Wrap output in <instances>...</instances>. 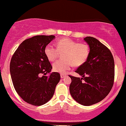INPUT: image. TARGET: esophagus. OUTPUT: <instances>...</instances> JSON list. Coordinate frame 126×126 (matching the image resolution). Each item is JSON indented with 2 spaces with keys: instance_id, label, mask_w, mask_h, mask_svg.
Listing matches in <instances>:
<instances>
[{
  "instance_id": "1",
  "label": "esophagus",
  "mask_w": 126,
  "mask_h": 126,
  "mask_svg": "<svg viewBox=\"0 0 126 126\" xmlns=\"http://www.w3.org/2000/svg\"><path fill=\"white\" fill-rule=\"evenodd\" d=\"M66 76V75H64V74H61L60 75V77H61V78L62 79V78H64Z\"/></svg>"
}]
</instances>
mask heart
I'll return each instance as SVG.
<instances>
[{"mask_svg":"<svg viewBox=\"0 0 126 126\" xmlns=\"http://www.w3.org/2000/svg\"><path fill=\"white\" fill-rule=\"evenodd\" d=\"M62 53L63 59L57 60L53 64V70L64 73L69 70L72 65L79 66L86 61L89 55V47L85 43H78L68 38L59 40L56 42V48L47 45L44 48V53L49 61L53 62Z\"/></svg>","mask_w":126,"mask_h":126,"instance_id":"obj_1","label":"heart"}]
</instances>
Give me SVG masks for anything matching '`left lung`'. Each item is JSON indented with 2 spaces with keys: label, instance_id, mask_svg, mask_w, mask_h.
Returning a JSON list of instances; mask_svg holds the SVG:
<instances>
[{
  "label": "left lung",
  "instance_id": "8db88e82",
  "mask_svg": "<svg viewBox=\"0 0 126 126\" xmlns=\"http://www.w3.org/2000/svg\"><path fill=\"white\" fill-rule=\"evenodd\" d=\"M83 40L89 47V55L86 61L75 71L82 78L69 75L72 79L69 91L76 102L89 106L104 99L111 90L114 79V61L109 49L97 39L86 37Z\"/></svg>",
  "mask_w": 126,
  "mask_h": 126
}]
</instances>
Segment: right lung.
Wrapping results in <instances>:
<instances>
[{
  "mask_svg": "<svg viewBox=\"0 0 126 126\" xmlns=\"http://www.w3.org/2000/svg\"><path fill=\"white\" fill-rule=\"evenodd\" d=\"M54 35H37L24 40L16 50L10 63L14 88L27 103L40 106L51 99L60 75L52 72L44 48ZM49 73L48 77L41 74Z\"/></svg>",
  "mask_w": 126,
  "mask_h": 126,
  "instance_id": "right-lung-1",
  "label": "right lung"
}]
</instances>
